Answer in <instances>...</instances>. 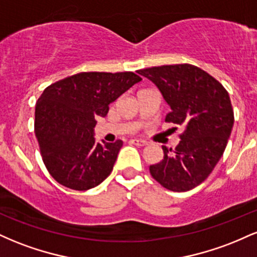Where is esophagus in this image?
I'll return each mask as SVG.
<instances>
[{"mask_svg": "<svg viewBox=\"0 0 257 257\" xmlns=\"http://www.w3.org/2000/svg\"><path fill=\"white\" fill-rule=\"evenodd\" d=\"M131 143L134 144V145H137V146H145V145H147L146 141L141 140V139H137V138L131 139Z\"/></svg>", "mask_w": 257, "mask_h": 257, "instance_id": "1", "label": "esophagus"}]
</instances>
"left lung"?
<instances>
[{
	"label": "left lung",
	"mask_w": 257,
	"mask_h": 257,
	"mask_svg": "<svg viewBox=\"0 0 257 257\" xmlns=\"http://www.w3.org/2000/svg\"><path fill=\"white\" fill-rule=\"evenodd\" d=\"M156 84L169 105L166 122L185 126L175 150L150 166L167 190L186 192L210 175L225 151L234 116L228 93L213 76L190 64L163 65L138 71Z\"/></svg>",
	"instance_id": "8db88e82"
}]
</instances>
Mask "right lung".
<instances>
[{
	"mask_svg": "<svg viewBox=\"0 0 257 257\" xmlns=\"http://www.w3.org/2000/svg\"><path fill=\"white\" fill-rule=\"evenodd\" d=\"M141 81L134 72H81L43 90L35 107V134L43 163L60 185L85 191L110 175L122 140L96 143V117Z\"/></svg>",
	"mask_w": 257,
	"mask_h": 257,
	"instance_id": "obj_1",
	"label": "right lung"
}]
</instances>
